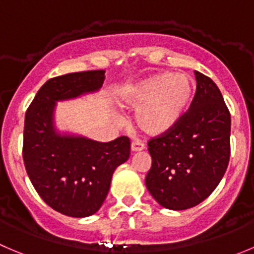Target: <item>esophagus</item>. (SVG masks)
Returning a JSON list of instances; mask_svg holds the SVG:
<instances>
[{
    "label": "esophagus",
    "mask_w": 254,
    "mask_h": 254,
    "mask_svg": "<svg viewBox=\"0 0 254 254\" xmlns=\"http://www.w3.org/2000/svg\"><path fill=\"white\" fill-rule=\"evenodd\" d=\"M131 149H132V152L143 151V149H144V144L142 143V142H139V141H134V142H132Z\"/></svg>",
    "instance_id": "obj_1"
}]
</instances>
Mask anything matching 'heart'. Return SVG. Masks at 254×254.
I'll return each mask as SVG.
<instances>
[{"mask_svg":"<svg viewBox=\"0 0 254 254\" xmlns=\"http://www.w3.org/2000/svg\"><path fill=\"white\" fill-rule=\"evenodd\" d=\"M195 83L183 73L153 74L126 87L120 103L136 111V125L148 136H165L177 127L192 105Z\"/></svg>","mask_w":254,"mask_h":254,"instance_id":"heart-1","label":"heart"}]
</instances>
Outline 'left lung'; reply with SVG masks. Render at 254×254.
Instances as JSON below:
<instances>
[{
	"instance_id": "1",
	"label": "left lung",
	"mask_w": 254,
	"mask_h": 254,
	"mask_svg": "<svg viewBox=\"0 0 254 254\" xmlns=\"http://www.w3.org/2000/svg\"><path fill=\"white\" fill-rule=\"evenodd\" d=\"M197 91L187 115L165 136L151 138L146 187L162 207L192 208L218 186L231 154V115L217 84L195 72Z\"/></svg>"
}]
</instances>
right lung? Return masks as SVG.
Listing matches in <instances>:
<instances>
[{"label": "right lung", "mask_w": 254, "mask_h": 254, "mask_svg": "<svg viewBox=\"0 0 254 254\" xmlns=\"http://www.w3.org/2000/svg\"><path fill=\"white\" fill-rule=\"evenodd\" d=\"M103 81V69L48 79L26 112L22 151L26 171L40 197L64 216L95 214L107 197L115 170L129 158L128 137L97 142L60 133L55 127L57 102L96 92Z\"/></svg>", "instance_id": "add662e5"}]
</instances>
